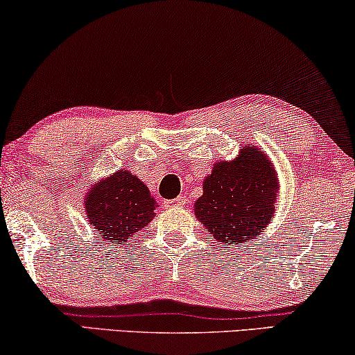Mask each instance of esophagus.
<instances>
[{
  "mask_svg": "<svg viewBox=\"0 0 355 355\" xmlns=\"http://www.w3.org/2000/svg\"><path fill=\"white\" fill-rule=\"evenodd\" d=\"M184 201H187V198L184 196H177L175 199H171V201H168L167 204H171V206H177V207H182L183 204H184Z\"/></svg>",
  "mask_w": 355,
  "mask_h": 355,
  "instance_id": "34e87169",
  "label": "esophagus"
}]
</instances>
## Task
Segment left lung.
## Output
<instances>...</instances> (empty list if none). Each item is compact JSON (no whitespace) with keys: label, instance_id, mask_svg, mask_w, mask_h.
Here are the masks:
<instances>
[{"label":"left lung","instance_id":"obj_1","mask_svg":"<svg viewBox=\"0 0 355 355\" xmlns=\"http://www.w3.org/2000/svg\"><path fill=\"white\" fill-rule=\"evenodd\" d=\"M277 191V173L266 154L244 146L241 156L232 162H217L204 180L194 216L217 241L246 243L272 222Z\"/></svg>","mask_w":355,"mask_h":355}]
</instances>
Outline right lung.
<instances>
[{
	"label": "right lung",
	"instance_id": "add662e5",
	"mask_svg": "<svg viewBox=\"0 0 355 355\" xmlns=\"http://www.w3.org/2000/svg\"><path fill=\"white\" fill-rule=\"evenodd\" d=\"M154 198L148 187L127 171L114 173L89 189L85 199L88 220L104 241L123 244L153 220Z\"/></svg>",
	"mask_w": 355,
	"mask_h": 355
}]
</instances>
